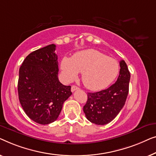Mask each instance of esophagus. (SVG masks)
<instances>
[{
  "label": "esophagus",
  "instance_id": "1",
  "mask_svg": "<svg viewBox=\"0 0 156 156\" xmlns=\"http://www.w3.org/2000/svg\"><path fill=\"white\" fill-rule=\"evenodd\" d=\"M79 87H78L77 86H76V85H73V86L71 87V91L72 92H74L75 90H78Z\"/></svg>",
  "mask_w": 156,
  "mask_h": 156
}]
</instances>
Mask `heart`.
Listing matches in <instances>:
<instances>
[{
	"label": "heart",
	"instance_id": "b5f03b06",
	"mask_svg": "<svg viewBox=\"0 0 156 156\" xmlns=\"http://www.w3.org/2000/svg\"><path fill=\"white\" fill-rule=\"evenodd\" d=\"M63 78L68 82L73 80L82 73L85 86L91 90H100L113 82L119 71L115 59L95 49L78 52L72 58H63L61 62Z\"/></svg>",
	"mask_w": 156,
	"mask_h": 156
}]
</instances>
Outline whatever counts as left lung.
I'll return each mask as SVG.
<instances>
[{"label": "left lung", "mask_w": 156, "mask_h": 156, "mask_svg": "<svg viewBox=\"0 0 156 156\" xmlns=\"http://www.w3.org/2000/svg\"><path fill=\"white\" fill-rule=\"evenodd\" d=\"M119 65V75L115 83L106 90L87 93V100L83 107V112L87 119L93 124H108L124 106L131 76L124 60L120 61Z\"/></svg>", "instance_id": "obj_1"}]
</instances>
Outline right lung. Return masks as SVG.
I'll return each mask as SVG.
<instances>
[{
	"mask_svg": "<svg viewBox=\"0 0 156 156\" xmlns=\"http://www.w3.org/2000/svg\"><path fill=\"white\" fill-rule=\"evenodd\" d=\"M56 45H48L26 57L19 71V100L32 121L49 124L56 121L63 104L72 95L71 86L59 82Z\"/></svg>",
	"mask_w": 156,
	"mask_h": 156,
	"instance_id": "right-lung-1",
	"label": "right lung"
}]
</instances>
